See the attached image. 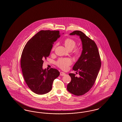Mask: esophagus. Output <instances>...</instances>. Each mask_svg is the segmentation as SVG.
<instances>
[{"label":"esophagus","instance_id":"esophagus-1","mask_svg":"<svg viewBox=\"0 0 122 122\" xmlns=\"http://www.w3.org/2000/svg\"><path fill=\"white\" fill-rule=\"evenodd\" d=\"M66 74V73H64V72H60V75L61 76H65Z\"/></svg>","mask_w":122,"mask_h":122}]
</instances>
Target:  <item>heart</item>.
Listing matches in <instances>:
<instances>
[{"label": "heart", "mask_w": 122, "mask_h": 122, "mask_svg": "<svg viewBox=\"0 0 122 122\" xmlns=\"http://www.w3.org/2000/svg\"><path fill=\"white\" fill-rule=\"evenodd\" d=\"M64 45L68 49L70 50H72L76 46V42L73 39L68 38L66 39L64 41ZM57 44H56L53 45L52 48V50H55ZM82 52L81 49L79 47L75 48L73 50V53L76 56H79ZM72 64V61L69 58H60L58 60L56 64L57 66L59 67L60 68L63 70H67L70 66Z\"/></svg>", "instance_id": "obj_1"}]
</instances>
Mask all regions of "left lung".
Instances as JSON below:
<instances>
[{"mask_svg": "<svg viewBox=\"0 0 122 122\" xmlns=\"http://www.w3.org/2000/svg\"><path fill=\"white\" fill-rule=\"evenodd\" d=\"M70 34L80 36L83 50L73 68V70L78 72L79 77L75 76L74 73H69L71 81L67 89L70 93L81 96L86 93L94 85L100 69L101 58L96 43L83 32L74 31Z\"/></svg>", "mask_w": 122, "mask_h": 122, "instance_id": "left-lung-1", "label": "left lung"}]
</instances>
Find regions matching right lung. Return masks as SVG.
<instances>
[{
	"label": "right lung",
	"instance_id": "add662e5",
	"mask_svg": "<svg viewBox=\"0 0 122 122\" xmlns=\"http://www.w3.org/2000/svg\"><path fill=\"white\" fill-rule=\"evenodd\" d=\"M60 36L59 31H40L23 49L20 60L23 75L28 87L36 94L51 91L53 81L59 76L58 70H43L42 66L43 60L49 56L52 45Z\"/></svg>",
	"mask_w": 122,
	"mask_h": 122
}]
</instances>
